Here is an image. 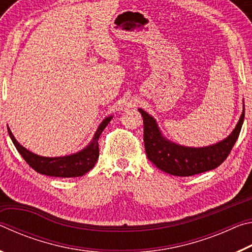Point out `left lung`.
<instances>
[{
  "instance_id": "left-lung-1",
  "label": "left lung",
  "mask_w": 252,
  "mask_h": 252,
  "mask_svg": "<svg viewBox=\"0 0 252 252\" xmlns=\"http://www.w3.org/2000/svg\"><path fill=\"white\" fill-rule=\"evenodd\" d=\"M139 112L143 118V141L148 159L162 171L172 176L189 177L216 169L227 159L241 131L245 105L231 134L223 141L206 148H188L168 141L162 136L155 119L142 109H139Z\"/></svg>"
}]
</instances>
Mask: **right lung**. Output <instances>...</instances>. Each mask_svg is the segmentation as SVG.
Masks as SVG:
<instances>
[{"mask_svg":"<svg viewBox=\"0 0 252 252\" xmlns=\"http://www.w3.org/2000/svg\"><path fill=\"white\" fill-rule=\"evenodd\" d=\"M111 119H112L111 117L104 119L103 122L97 127L91 143L82 151L75 153V155L59 158H46L34 155L16 141L8 126L7 131L16 150L20 152V155L23 157V159L27 161L30 167L35 170L37 173L50 177L75 178L82 177L83 174L89 172L94 167L97 158H99V142H97V140H99L102 131L105 129V126L111 121Z\"/></svg>","mask_w":252,"mask_h":252,"instance_id":"right-lung-1","label":"right lung"}]
</instances>
